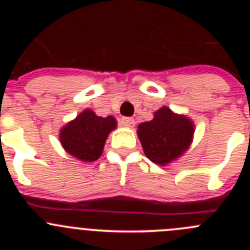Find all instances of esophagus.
Wrapping results in <instances>:
<instances>
[{
    "label": "esophagus",
    "mask_w": 250,
    "mask_h": 250,
    "mask_svg": "<svg viewBox=\"0 0 250 250\" xmlns=\"http://www.w3.org/2000/svg\"><path fill=\"white\" fill-rule=\"evenodd\" d=\"M121 123H122L125 127L132 128V127H134L135 121H134V118H132V117H122V120H121Z\"/></svg>",
    "instance_id": "esophagus-1"
}]
</instances>
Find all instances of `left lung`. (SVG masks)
I'll list each match as a JSON object with an SVG mask.
<instances>
[{
    "mask_svg": "<svg viewBox=\"0 0 250 250\" xmlns=\"http://www.w3.org/2000/svg\"><path fill=\"white\" fill-rule=\"evenodd\" d=\"M195 125L184 115L161 107L148 122L138 125V137L146 157L165 166L180 157L191 145Z\"/></svg>",
    "mask_w": 250,
    "mask_h": 250,
    "instance_id": "8db88e82",
    "label": "left lung"
}]
</instances>
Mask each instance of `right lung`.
I'll list each match as a JSON object with an SVG mask.
<instances>
[{
    "label": "right lung",
    "mask_w": 250,
    "mask_h": 250,
    "mask_svg": "<svg viewBox=\"0 0 250 250\" xmlns=\"http://www.w3.org/2000/svg\"><path fill=\"white\" fill-rule=\"evenodd\" d=\"M116 125L112 116L100 117L87 109L62 128L59 139L67 153L83 162H94L102 156L105 141Z\"/></svg>",
    "instance_id": "obj_1"
}]
</instances>
